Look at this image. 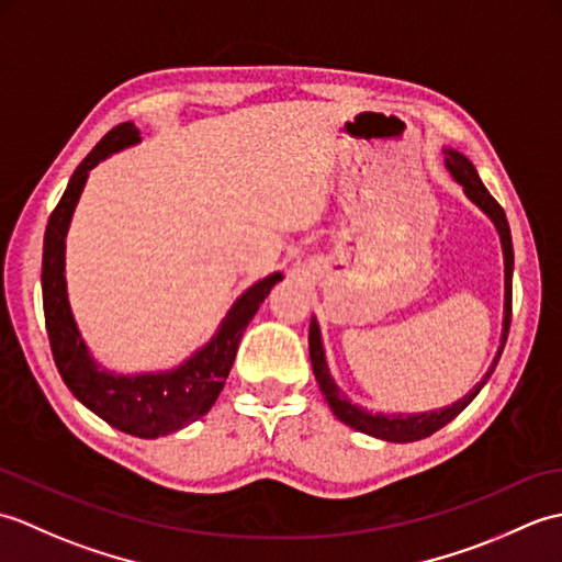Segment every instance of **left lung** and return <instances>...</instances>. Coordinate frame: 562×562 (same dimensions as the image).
Instances as JSON below:
<instances>
[{"label":"left lung","instance_id":"1","mask_svg":"<svg viewBox=\"0 0 562 562\" xmlns=\"http://www.w3.org/2000/svg\"><path fill=\"white\" fill-rule=\"evenodd\" d=\"M445 161L447 169L453 176V181L459 186H463V193L471 202H475L487 217L493 220L495 229L499 234V241H503V256H505V318H503V338H499V350L495 355V360L487 369L483 381L473 386L471 393L457 403L447 405V408L439 411H429V413H393V415H384V413H372L362 408V405H355L345 393H340L338 384L330 376V369L326 364V352H324V340H321V328L318 321L312 316V326H308V355H312V367L316 381L321 386V393H324L333 415L338 417L340 423L355 427L357 432H364L369 437L384 439V441H417L425 439L429 435H435L437 429L445 427L447 423H451L465 405H469L475 396H479L481 389L485 386V381L491 379V374L495 372V367L499 362V355L505 350L507 342V333H509V321H512V270H515V250H512V234H509V224L505 217V210L497 205V200L487 193V188L483 186V181L475 173L473 164L463 157L461 151L453 149H445Z\"/></svg>","mask_w":562,"mask_h":562}]
</instances>
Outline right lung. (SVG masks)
<instances>
[{
  "label": "right lung",
  "instance_id": "1",
  "mask_svg": "<svg viewBox=\"0 0 562 562\" xmlns=\"http://www.w3.org/2000/svg\"><path fill=\"white\" fill-rule=\"evenodd\" d=\"M137 142L139 130L133 123L115 125L71 173L65 195L59 198L45 226L41 282L47 338H50L57 372L67 389L91 413L121 432L154 439L178 432L212 408L232 372L246 326L270 290L282 280V272H272L248 288L226 312L212 340L169 372L115 374L93 360L67 300L65 238L89 171L111 154L133 147Z\"/></svg>",
  "mask_w": 562,
  "mask_h": 562
}]
</instances>
